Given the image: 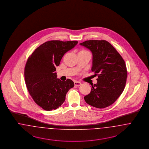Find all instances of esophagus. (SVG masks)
<instances>
[{"mask_svg":"<svg viewBox=\"0 0 149 149\" xmlns=\"http://www.w3.org/2000/svg\"><path fill=\"white\" fill-rule=\"evenodd\" d=\"M74 84L76 86L79 87V86H80L81 85V83L79 82H78V81H74Z\"/></svg>","mask_w":149,"mask_h":149,"instance_id":"34e87169","label":"esophagus"}]
</instances>
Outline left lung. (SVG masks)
Wrapping results in <instances>:
<instances>
[{
  "label": "left lung",
  "instance_id": "left-lung-1",
  "mask_svg": "<svg viewBox=\"0 0 149 149\" xmlns=\"http://www.w3.org/2000/svg\"><path fill=\"white\" fill-rule=\"evenodd\" d=\"M92 53L91 71L98 76L96 84L84 96L87 104L104 109L113 104L123 93L127 72L125 62L116 49L104 40H89L80 43Z\"/></svg>",
  "mask_w": 149,
  "mask_h": 149
}]
</instances>
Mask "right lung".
<instances>
[{
    "label": "right lung",
    "instance_id": "right-lung-1",
    "mask_svg": "<svg viewBox=\"0 0 149 149\" xmlns=\"http://www.w3.org/2000/svg\"><path fill=\"white\" fill-rule=\"evenodd\" d=\"M77 41L50 40L38 47L28 58L24 68L26 86L34 101L43 110H56L65 102L67 92L74 86L70 79L57 78L58 66L65 53Z\"/></svg>",
    "mask_w": 149,
    "mask_h": 149
}]
</instances>
